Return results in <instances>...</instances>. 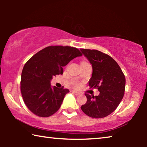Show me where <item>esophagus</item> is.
Returning a JSON list of instances; mask_svg holds the SVG:
<instances>
[{"label":"esophagus","mask_w":147,"mask_h":147,"mask_svg":"<svg viewBox=\"0 0 147 147\" xmlns=\"http://www.w3.org/2000/svg\"><path fill=\"white\" fill-rule=\"evenodd\" d=\"M71 92H72V93H73V94H75L76 96H79V95H80V93H78V92L74 91V90H73V91H71Z\"/></svg>","instance_id":"esophagus-1"}]
</instances>
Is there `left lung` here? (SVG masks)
Segmentation results:
<instances>
[{
	"instance_id": "left-lung-1",
	"label": "left lung",
	"mask_w": 147,
	"mask_h": 147,
	"mask_svg": "<svg viewBox=\"0 0 147 147\" xmlns=\"http://www.w3.org/2000/svg\"><path fill=\"white\" fill-rule=\"evenodd\" d=\"M80 51L92 66L89 86L100 92L99 95L92 97L86 94L87 102L81 109L90 117H106L116 109L123 98L125 76L115 60L107 54L95 49Z\"/></svg>"
}]
</instances>
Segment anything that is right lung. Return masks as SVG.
<instances>
[{
	"label": "right lung",
	"instance_id": "right-lung-1",
	"mask_svg": "<svg viewBox=\"0 0 147 147\" xmlns=\"http://www.w3.org/2000/svg\"><path fill=\"white\" fill-rule=\"evenodd\" d=\"M82 54L77 48L49 46L35 54L24 65L21 91L27 108L40 117H49L59 109L69 90L52 87L53 76L63 74V67Z\"/></svg>",
	"mask_w": 147,
	"mask_h": 147
}]
</instances>
